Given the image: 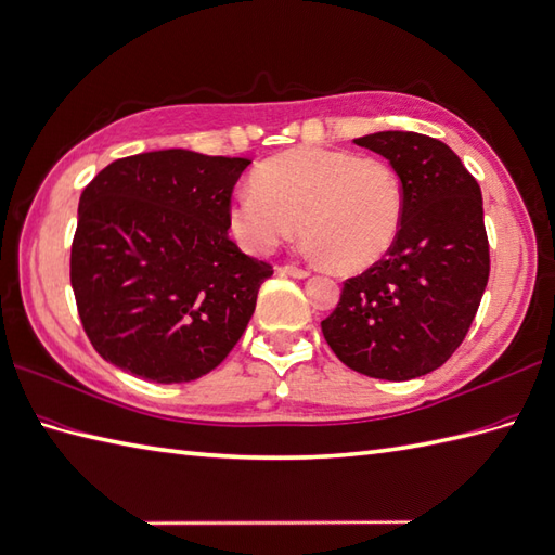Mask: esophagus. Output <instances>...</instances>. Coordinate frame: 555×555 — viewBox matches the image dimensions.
Masks as SVG:
<instances>
[{"mask_svg": "<svg viewBox=\"0 0 555 555\" xmlns=\"http://www.w3.org/2000/svg\"><path fill=\"white\" fill-rule=\"evenodd\" d=\"M279 274L295 276V279H307L309 276V269L298 267V264H283V267H279Z\"/></svg>", "mask_w": 555, "mask_h": 555, "instance_id": "34e87169", "label": "esophagus"}]
</instances>
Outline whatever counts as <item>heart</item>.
Here are the masks:
<instances>
[{
  "mask_svg": "<svg viewBox=\"0 0 555 555\" xmlns=\"http://www.w3.org/2000/svg\"><path fill=\"white\" fill-rule=\"evenodd\" d=\"M340 272H364L392 248L404 219V189L376 156L300 146L264 160L253 186L229 205V227L246 250L272 253L298 231Z\"/></svg>",
  "mask_w": 555,
  "mask_h": 555,
  "instance_id": "obj_1",
  "label": "heart"
}]
</instances>
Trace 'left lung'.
I'll use <instances>...</instances> for the list:
<instances>
[{"instance_id": "left-lung-1", "label": "left lung", "mask_w": 555, "mask_h": 555, "mask_svg": "<svg viewBox=\"0 0 555 555\" xmlns=\"http://www.w3.org/2000/svg\"><path fill=\"white\" fill-rule=\"evenodd\" d=\"M399 175L404 219L388 255L345 281L321 331L345 366L411 380L440 369L466 338L489 279L482 193L461 158L418 132L354 139Z\"/></svg>"}]
</instances>
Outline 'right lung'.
Instances as JSON below:
<instances>
[{
	"label": "right lung",
	"mask_w": 555,
	"mask_h": 555,
	"mask_svg": "<svg viewBox=\"0 0 555 555\" xmlns=\"http://www.w3.org/2000/svg\"><path fill=\"white\" fill-rule=\"evenodd\" d=\"M248 158L165 149L120 158L77 205L70 283L94 350L151 383L196 380L234 350L272 267L229 238Z\"/></svg>",
	"instance_id": "1"
}]
</instances>
